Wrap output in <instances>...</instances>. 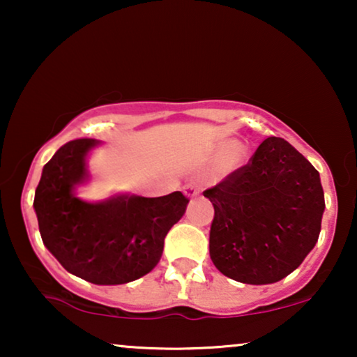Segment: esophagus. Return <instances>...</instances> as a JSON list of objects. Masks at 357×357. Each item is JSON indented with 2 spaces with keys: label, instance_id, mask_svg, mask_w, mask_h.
<instances>
[{
  "label": "esophagus",
  "instance_id": "esophagus-1",
  "mask_svg": "<svg viewBox=\"0 0 357 357\" xmlns=\"http://www.w3.org/2000/svg\"><path fill=\"white\" fill-rule=\"evenodd\" d=\"M183 193L187 198H195L199 195V188L197 187V183H187L183 187Z\"/></svg>",
  "mask_w": 357,
  "mask_h": 357
}]
</instances>
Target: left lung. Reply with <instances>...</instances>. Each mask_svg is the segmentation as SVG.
I'll use <instances>...</instances> for the list:
<instances>
[{
    "label": "left lung",
    "instance_id": "obj_1",
    "mask_svg": "<svg viewBox=\"0 0 357 357\" xmlns=\"http://www.w3.org/2000/svg\"><path fill=\"white\" fill-rule=\"evenodd\" d=\"M203 195L214 206L209 257L231 280L281 281L319 241L325 209L320 175L282 138H266L247 165Z\"/></svg>",
    "mask_w": 357,
    "mask_h": 357
}]
</instances>
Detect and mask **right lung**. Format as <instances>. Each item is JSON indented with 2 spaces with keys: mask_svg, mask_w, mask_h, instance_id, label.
Listing matches in <instances>:
<instances>
[{
  "mask_svg": "<svg viewBox=\"0 0 357 357\" xmlns=\"http://www.w3.org/2000/svg\"><path fill=\"white\" fill-rule=\"evenodd\" d=\"M97 144L82 138L56 151L43 165L33 209L43 245L66 271L94 284H125L158 265L188 198L182 192L159 198L116 193L102 202L77 197L92 180L86 158Z\"/></svg>",
  "mask_w": 357,
  "mask_h": 357,
  "instance_id": "obj_1",
  "label": "right lung"
}]
</instances>
